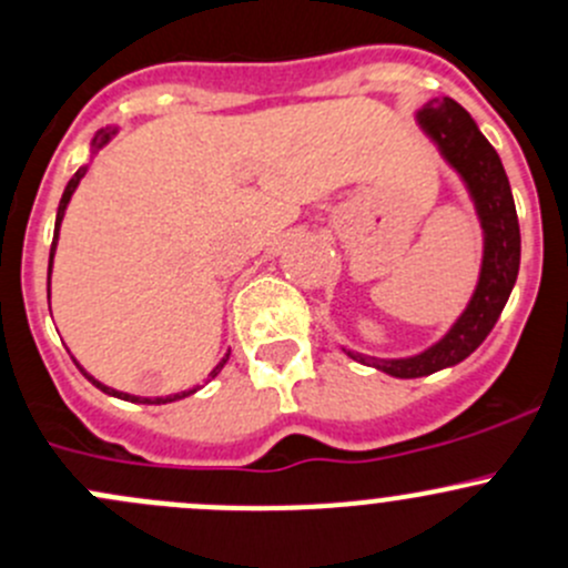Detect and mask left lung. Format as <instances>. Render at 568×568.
I'll use <instances>...</instances> for the list:
<instances>
[{
	"instance_id": "left-lung-1",
	"label": "left lung",
	"mask_w": 568,
	"mask_h": 568,
	"mask_svg": "<svg viewBox=\"0 0 568 568\" xmlns=\"http://www.w3.org/2000/svg\"><path fill=\"white\" fill-rule=\"evenodd\" d=\"M414 121L467 187L477 223H480L483 256L473 297L456 323L434 345L403 358L364 356V353L342 347L353 362L381 369L392 378H423L445 367H456L469 353H475L480 342L491 334L494 323L508 303L510 290L519 276L521 254L519 217H516L508 176L494 145L477 129L475 118L450 95H442L419 106L414 112Z\"/></svg>"
}]
</instances>
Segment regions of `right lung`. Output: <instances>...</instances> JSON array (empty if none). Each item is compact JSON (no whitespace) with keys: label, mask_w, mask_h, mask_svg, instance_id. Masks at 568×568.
<instances>
[{"label":"right lung","mask_w":568,"mask_h":568,"mask_svg":"<svg viewBox=\"0 0 568 568\" xmlns=\"http://www.w3.org/2000/svg\"><path fill=\"white\" fill-rule=\"evenodd\" d=\"M118 134V126H104V129H99V132L93 134V140H91V160L95 154H99L101 149H104L106 143H110L112 138H115ZM88 168H91V162H85V165L80 168V171L74 173V176H71V182L65 184V190H63V199H60V206H58V221H54V240H52V251H49V297H52V262H54V251H58V237H60V223H63V217H65V210H69V204H71V195L77 193V187H80V182H82V176H85L88 173ZM49 312H52V306H49ZM232 353V351H229ZM229 353L226 356L221 358V362L215 364V369H212L210 373V378H215L217 373H221L223 369V364L229 362ZM77 367H80V364H77ZM82 369V375H85L88 381H91V384L95 386V389H101L104 392V395H110V397H118V400H129V403H145V406H162V403H173V400H182V397H190V395H195V392L201 389V386H193V389H184V392H176V395H162V397H140V395H129V392H121V389H112V386H106V384H101V381H95L91 373H88L85 367H80ZM206 378V381H210ZM204 381V384H206Z\"/></svg>","instance_id":"1"}]
</instances>
